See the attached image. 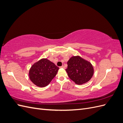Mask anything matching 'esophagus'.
<instances>
[{"mask_svg": "<svg viewBox=\"0 0 123 123\" xmlns=\"http://www.w3.org/2000/svg\"><path fill=\"white\" fill-rule=\"evenodd\" d=\"M60 68H62V69H65V67H64V66H61Z\"/></svg>", "mask_w": 123, "mask_h": 123, "instance_id": "obj_1", "label": "esophagus"}]
</instances>
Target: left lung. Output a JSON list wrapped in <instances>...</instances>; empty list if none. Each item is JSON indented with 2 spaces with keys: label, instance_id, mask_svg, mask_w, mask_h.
<instances>
[{
  "label": "left lung",
  "instance_id": "8db88e82",
  "mask_svg": "<svg viewBox=\"0 0 123 123\" xmlns=\"http://www.w3.org/2000/svg\"><path fill=\"white\" fill-rule=\"evenodd\" d=\"M66 69L70 79L77 85H82L90 80L94 73L91 63L80 57L72 56L67 62Z\"/></svg>",
  "mask_w": 123,
  "mask_h": 123
}]
</instances>
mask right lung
Instances as JSON below:
<instances>
[{
	"label": "right lung",
	"instance_id": "1",
	"mask_svg": "<svg viewBox=\"0 0 123 123\" xmlns=\"http://www.w3.org/2000/svg\"><path fill=\"white\" fill-rule=\"evenodd\" d=\"M59 68L47 58H42L34 63L29 70L32 82L39 87H44L56 75Z\"/></svg>",
	"mask_w": 123,
	"mask_h": 123
}]
</instances>
